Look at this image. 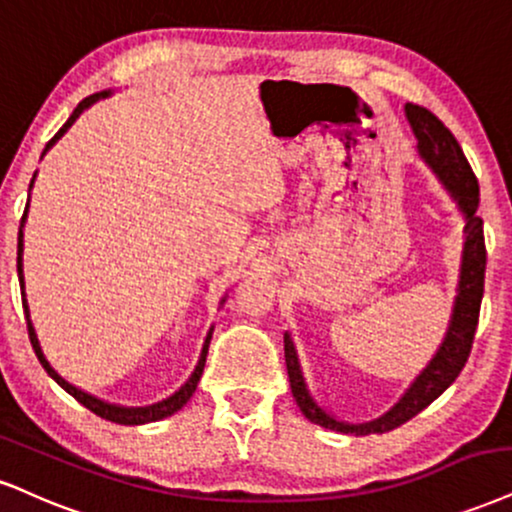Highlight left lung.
I'll list each match as a JSON object with an SVG mask.
<instances>
[{
    "instance_id": "8db88e82",
    "label": "left lung",
    "mask_w": 512,
    "mask_h": 512,
    "mask_svg": "<svg viewBox=\"0 0 512 512\" xmlns=\"http://www.w3.org/2000/svg\"><path fill=\"white\" fill-rule=\"evenodd\" d=\"M406 116L415 137H418L420 156L434 168L446 189L458 201L460 211L465 213V249H463V266H460V282L456 306H453V318L446 332L444 344L439 346L437 356L432 363L420 372V377L410 384V389L403 394V399L396 403L382 418L365 422V425H349V422L334 420L318 406L308 394L304 375H301L299 358H296L292 337L285 334V361L289 387L301 413L315 425L337 430L344 434H382L401 427L403 422L425 410L434 399H439L446 389L456 382L460 370L468 363L472 351V339H475L479 323V306H482L484 294V270H487V246H484L482 218L477 216L479 206V185L475 173H472L468 159L451 130L427 111L425 106L406 104Z\"/></svg>"
}]
</instances>
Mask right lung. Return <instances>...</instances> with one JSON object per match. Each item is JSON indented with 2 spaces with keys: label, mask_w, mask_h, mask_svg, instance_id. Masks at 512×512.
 <instances>
[{
  "label": "right lung",
  "mask_w": 512,
  "mask_h": 512,
  "mask_svg": "<svg viewBox=\"0 0 512 512\" xmlns=\"http://www.w3.org/2000/svg\"><path fill=\"white\" fill-rule=\"evenodd\" d=\"M106 94H109V92H99V94H92V97L82 99V102H80L78 106H75V111L71 113V118H68V121L63 123V128H61L59 132H56L52 140L47 142V147H44V151L52 147V144H54L56 140H59L63 132L71 128V125L75 123V118H78L80 113L87 109V106H92L94 102H97V99L106 97ZM44 151H42V154H44ZM25 213H28V206H25ZM25 213H23V218H21V230H18V280H21V289H23V263H21V261H23V220H25ZM23 311H25V318H28V337H30V344H33L37 358H40L42 368L49 372V377H52V380H56V384H61V387L66 389L68 394H71L75 401H80L82 406L90 408L94 415H99V418H104V420L118 422V425H144V422H156V420L168 418V415H173L175 410H180L182 406H185V403L189 401V396H192L194 389H197V382H199L201 372H204L208 344H211V334H213V330H208V337H206V342H204V349H201V358H199L197 368H194L192 377H189V380L185 382V387H180V391H175V394L170 396V399L161 401V403H154V406H147V408H123V406H113V403H106V401H102V399H94L92 394H85V391H80L78 387H73V384H68L66 380H63L59 372H56V370L52 368V365L47 363V358H44V353H42V349H40V342H37L35 327H33V323H30L28 304H25V289H23Z\"/></svg>",
  "instance_id": "1"
}]
</instances>
